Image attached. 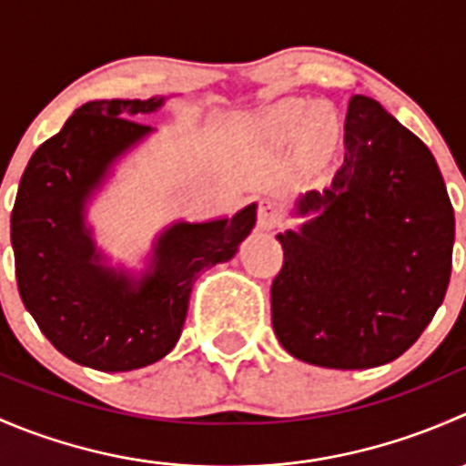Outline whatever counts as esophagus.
<instances>
[{
  "instance_id": "1",
  "label": "esophagus",
  "mask_w": 466,
  "mask_h": 466,
  "mask_svg": "<svg viewBox=\"0 0 466 466\" xmlns=\"http://www.w3.org/2000/svg\"><path fill=\"white\" fill-rule=\"evenodd\" d=\"M279 223H281V214L275 200H261L259 214H257V225H259V229H263V232H270V229H275Z\"/></svg>"
}]
</instances>
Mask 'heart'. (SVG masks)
Segmentation results:
<instances>
[{
    "label": "heart",
    "instance_id": "obj_1",
    "mask_svg": "<svg viewBox=\"0 0 466 466\" xmlns=\"http://www.w3.org/2000/svg\"><path fill=\"white\" fill-rule=\"evenodd\" d=\"M309 115V103L304 101H286L277 106L270 115V128L281 137H293L302 128ZM336 126L324 112H313L307 126V137L313 146H324L331 142Z\"/></svg>",
    "mask_w": 466,
    "mask_h": 466
}]
</instances>
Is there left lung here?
I'll list each match as a JSON object with an SVG mask.
<instances>
[{
  "instance_id": "left-lung-1",
  "label": "left lung",
  "mask_w": 466,
  "mask_h": 466,
  "mask_svg": "<svg viewBox=\"0 0 466 466\" xmlns=\"http://www.w3.org/2000/svg\"><path fill=\"white\" fill-rule=\"evenodd\" d=\"M345 162L295 200L298 229L277 234L284 266L272 329L295 359L368 370L399 359L446 295L455 218L437 162L379 101L356 94Z\"/></svg>"
}]
</instances>
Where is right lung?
Listing matches in <instances>:
<instances>
[{
  "label": "right lung",
  "instance_id": "1",
  "mask_svg": "<svg viewBox=\"0 0 466 466\" xmlns=\"http://www.w3.org/2000/svg\"><path fill=\"white\" fill-rule=\"evenodd\" d=\"M167 96L89 101L33 153L11 214L20 298L51 345L98 372H130L176 347L205 268L237 255L257 205L229 218L176 220L155 237L144 270L112 266L94 241L89 203L115 167L155 133L139 124Z\"/></svg>",
  "mask_w": 466,
  "mask_h": 466
}]
</instances>
